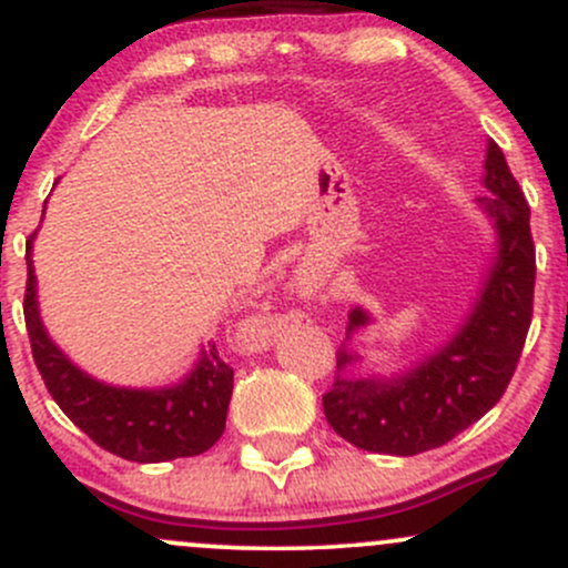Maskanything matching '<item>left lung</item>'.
<instances>
[{
    "label": "left lung",
    "mask_w": 568,
    "mask_h": 568,
    "mask_svg": "<svg viewBox=\"0 0 568 568\" xmlns=\"http://www.w3.org/2000/svg\"><path fill=\"white\" fill-rule=\"evenodd\" d=\"M478 197L497 230V258L465 325L446 347L393 379L352 376V349L336 352V379L323 395L328 425L363 452L414 456L448 443L499 403L524 352L534 310V240L529 202L494 141L486 149ZM361 306L349 312L347 338L368 325Z\"/></svg>",
    "instance_id": "left-lung-1"
}]
</instances>
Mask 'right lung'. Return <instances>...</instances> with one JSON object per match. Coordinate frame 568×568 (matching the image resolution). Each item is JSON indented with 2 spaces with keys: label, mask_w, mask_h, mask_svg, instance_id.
Returning <instances> with one entry per match:
<instances>
[{
  "label": "right lung",
  "mask_w": 568,
  "mask_h": 568,
  "mask_svg": "<svg viewBox=\"0 0 568 568\" xmlns=\"http://www.w3.org/2000/svg\"><path fill=\"white\" fill-rule=\"evenodd\" d=\"M34 234L26 243L23 317L39 374L63 414L90 440L128 462L149 465L207 452L226 427L234 382V371L221 361L216 344H207L192 374L173 387L128 389L95 382L50 342L39 321L37 275L29 256Z\"/></svg>",
  "instance_id": "1"
}]
</instances>
